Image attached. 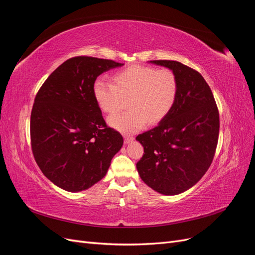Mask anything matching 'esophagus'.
<instances>
[{
	"instance_id": "esophagus-1",
	"label": "esophagus",
	"mask_w": 255,
	"mask_h": 255,
	"mask_svg": "<svg viewBox=\"0 0 255 255\" xmlns=\"http://www.w3.org/2000/svg\"><path fill=\"white\" fill-rule=\"evenodd\" d=\"M134 140V137L133 136H129V135H126L125 136V142L126 143H129V142H132Z\"/></svg>"
}]
</instances>
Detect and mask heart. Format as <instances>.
Listing matches in <instances>:
<instances>
[{"instance_id":"b5f03b06","label":"heart","mask_w":255,"mask_h":255,"mask_svg":"<svg viewBox=\"0 0 255 255\" xmlns=\"http://www.w3.org/2000/svg\"><path fill=\"white\" fill-rule=\"evenodd\" d=\"M112 84L98 80L94 97L104 113L113 115L127 105L128 110L109 119L110 126L122 133H135L145 123L163 121L173 109L177 97V80L169 69L134 65L116 72Z\"/></svg>"}]
</instances>
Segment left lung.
<instances>
[{
	"mask_svg": "<svg viewBox=\"0 0 255 255\" xmlns=\"http://www.w3.org/2000/svg\"><path fill=\"white\" fill-rule=\"evenodd\" d=\"M177 80L171 112L154 128L136 137L144 150L136 164L140 179L161 195L182 194L210 168L218 142L219 113L203 76L174 60H151Z\"/></svg>",
	"mask_w": 255,
	"mask_h": 255,
	"instance_id": "8db88e82",
	"label": "left lung"
}]
</instances>
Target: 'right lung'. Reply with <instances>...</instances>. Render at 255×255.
Instances as JSON below:
<instances>
[{"label":"right lung","instance_id":"add662e5","mask_svg":"<svg viewBox=\"0 0 255 255\" xmlns=\"http://www.w3.org/2000/svg\"><path fill=\"white\" fill-rule=\"evenodd\" d=\"M110 59L66 60L43 83L30 115V140L37 165L59 188L78 192L105 176L123 144L107 128L94 97L100 74L121 67Z\"/></svg>","mask_w":255,"mask_h":255}]
</instances>
